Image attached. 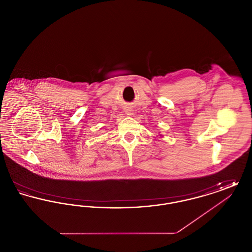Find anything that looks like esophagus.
<instances>
[{"mask_svg": "<svg viewBox=\"0 0 252 252\" xmlns=\"http://www.w3.org/2000/svg\"><path fill=\"white\" fill-rule=\"evenodd\" d=\"M132 113L133 112H132L131 109H126V115H132Z\"/></svg>", "mask_w": 252, "mask_h": 252, "instance_id": "obj_1", "label": "esophagus"}]
</instances>
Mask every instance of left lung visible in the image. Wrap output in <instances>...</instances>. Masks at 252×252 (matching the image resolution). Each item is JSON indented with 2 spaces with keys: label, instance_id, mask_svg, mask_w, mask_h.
<instances>
[{
  "label": "left lung",
  "instance_id": "left-lung-1",
  "mask_svg": "<svg viewBox=\"0 0 252 252\" xmlns=\"http://www.w3.org/2000/svg\"><path fill=\"white\" fill-rule=\"evenodd\" d=\"M158 136H159V137H162V135H161V134H159V135H158Z\"/></svg>",
  "mask_w": 252,
  "mask_h": 252
}]
</instances>
